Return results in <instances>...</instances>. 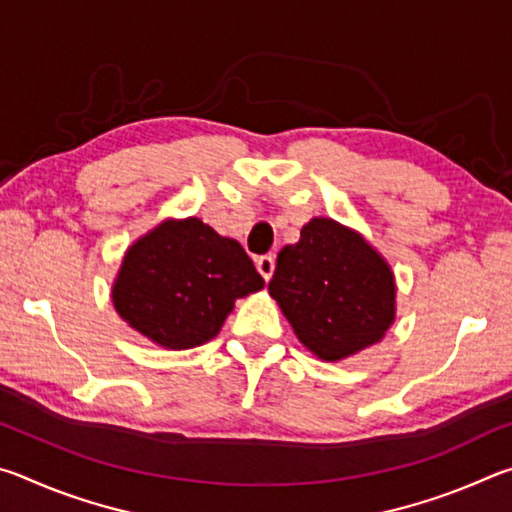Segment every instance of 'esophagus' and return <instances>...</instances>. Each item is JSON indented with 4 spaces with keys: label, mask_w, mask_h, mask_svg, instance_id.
I'll return each mask as SVG.
<instances>
[{
    "label": "esophagus",
    "mask_w": 512,
    "mask_h": 512,
    "mask_svg": "<svg viewBox=\"0 0 512 512\" xmlns=\"http://www.w3.org/2000/svg\"><path fill=\"white\" fill-rule=\"evenodd\" d=\"M257 271L259 275L264 277V280L268 282L273 277V271H275V257L273 255H262L257 259Z\"/></svg>",
    "instance_id": "obj_1"
}]
</instances>
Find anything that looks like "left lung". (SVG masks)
Masks as SVG:
<instances>
[{"mask_svg":"<svg viewBox=\"0 0 512 512\" xmlns=\"http://www.w3.org/2000/svg\"><path fill=\"white\" fill-rule=\"evenodd\" d=\"M268 293L300 343L325 361L377 343L395 318L391 268L332 219H311L298 244L280 250Z\"/></svg>","mask_w":512,"mask_h":512,"instance_id":"8db88e82","label":"left lung"}]
</instances>
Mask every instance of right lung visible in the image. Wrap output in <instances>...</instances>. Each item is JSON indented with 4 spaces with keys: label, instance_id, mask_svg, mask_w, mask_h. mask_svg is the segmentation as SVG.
Wrapping results in <instances>:
<instances>
[{
    "label": "right lung",
    "instance_id": "add662e5",
    "mask_svg": "<svg viewBox=\"0 0 512 512\" xmlns=\"http://www.w3.org/2000/svg\"><path fill=\"white\" fill-rule=\"evenodd\" d=\"M264 287L253 259L198 219L167 221L128 248L112 302L151 341L196 348L219 334L237 298Z\"/></svg>",
    "mask_w": 512,
    "mask_h": 512
}]
</instances>
